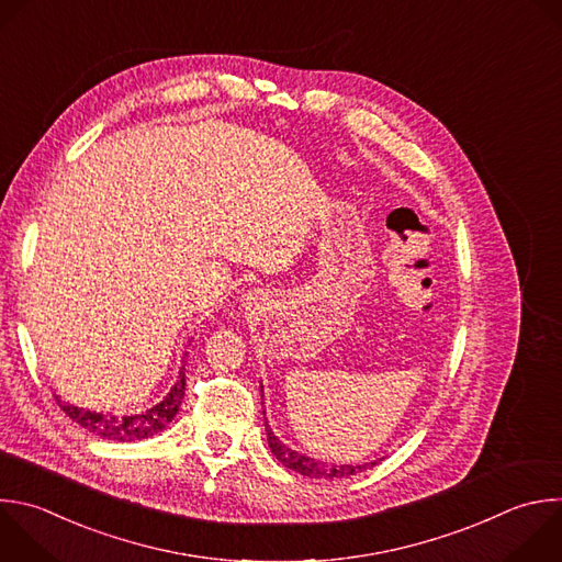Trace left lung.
<instances>
[{"mask_svg": "<svg viewBox=\"0 0 562 562\" xmlns=\"http://www.w3.org/2000/svg\"><path fill=\"white\" fill-rule=\"evenodd\" d=\"M262 397H265V395H262ZM262 415H265V411H262ZM265 426H267V441H269V448H271V452L276 454V459H278L284 468H289V470H293V472H297V474H304V476H311V479H330V481H333V479H348V476H352V474H357V472H363V470H368V468H372V465H378V461L361 463V465H333V463H324V461H319V459L300 454V452L291 450L286 443H282V441L271 432V426H269L267 417H265ZM380 461H382V459H380Z\"/></svg>", "mask_w": 562, "mask_h": 562, "instance_id": "left-lung-1", "label": "left lung"}]
</instances>
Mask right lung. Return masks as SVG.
<instances>
[{
  "label": "right lung",
  "instance_id": "1",
  "mask_svg": "<svg viewBox=\"0 0 562 562\" xmlns=\"http://www.w3.org/2000/svg\"><path fill=\"white\" fill-rule=\"evenodd\" d=\"M184 361H187V352L182 355V363L178 370V380L173 382V386L169 389V393L151 408L136 413V415H123L116 417L112 413H94L88 408H79L72 404H64L61 397L57 395V404L61 406V411L81 428H86L92 435H99L103 439L110 441H140V439H149L154 435H158L160 430H165L169 426V422L176 417L180 402L184 397Z\"/></svg>",
  "mask_w": 562,
  "mask_h": 562
}]
</instances>
